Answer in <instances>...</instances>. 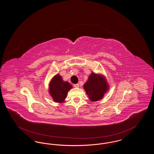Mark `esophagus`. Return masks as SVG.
I'll return each mask as SVG.
<instances>
[{
	"label": "esophagus",
	"instance_id": "1",
	"mask_svg": "<svg viewBox=\"0 0 154 154\" xmlns=\"http://www.w3.org/2000/svg\"><path fill=\"white\" fill-rule=\"evenodd\" d=\"M74 87L75 88H79V84H74Z\"/></svg>",
	"mask_w": 154,
	"mask_h": 154
}]
</instances>
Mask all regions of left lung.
Segmentation results:
<instances>
[{
	"label": "left lung",
	"instance_id": "8db88e82",
	"mask_svg": "<svg viewBox=\"0 0 154 154\" xmlns=\"http://www.w3.org/2000/svg\"><path fill=\"white\" fill-rule=\"evenodd\" d=\"M84 88L90 100L96 102L102 99L104 94L108 90L109 86L103 76L92 73L88 81L84 84Z\"/></svg>",
	"mask_w": 154,
	"mask_h": 154
}]
</instances>
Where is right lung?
Masks as SVG:
<instances>
[{
  "label": "right lung",
  "instance_id": "obj_1",
  "mask_svg": "<svg viewBox=\"0 0 154 154\" xmlns=\"http://www.w3.org/2000/svg\"><path fill=\"white\" fill-rule=\"evenodd\" d=\"M72 88L70 83L64 82L62 77L57 74L50 82L49 92L55 102L62 103L66 99L68 91Z\"/></svg>",
  "mask_w": 154,
  "mask_h": 154
}]
</instances>
